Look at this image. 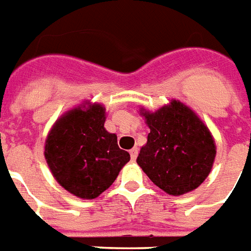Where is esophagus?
Listing matches in <instances>:
<instances>
[{"mask_svg": "<svg viewBox=\"0 0 251 251\" xmlns=\"http://www.w3.org/2000/svg\"><path fill=\"white\" fill-rule=\"evenodd\" d=\"M129 155L132 160H136V158H137V155H138V149L137 148L132 149V150L129 151Z\"/></svg>", "mask_w": 251, "mask_h": 251, "instance_id": "esophagus-1", "label": "esophagus"}]
</instances>
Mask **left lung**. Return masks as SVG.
Returning <instances> with one entry per match:
<instances>
[{
    "instance_id": "8db88e82",
    "label": "left lung",
    "mask_w": 251,
    "mask_h": 251,
    "mask_svg": "<svg viewBox=\"0 0 251 251\" xmlns=\"http://www.w3.org/2000/svg\"><path fill=\"white\" fill-rule=\"evenodd\" d=\"M150 133L137 163L155 185L169 195L195 190L208 177L215 145L196 114L178 101L155 113L145 111Z\"/></svg>"
}]
</instances>
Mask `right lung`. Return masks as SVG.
I'll use <instances>...</instances> for the list:
<instances>
[{
    "mask_svg": "<svg viewBox=\"0 0 251 251\" xmlns=\"http://www.w3.org/2000/svg\"><path fill=\"white\" fill-rule=\"evenodd\" d=\"M105 109L93 103L74 109L52 127L45 156L53 177L82 199H95L113 185L129 154L118 146L117 136L105 128Z\"/></svg>",
    "mask_w": 251,
    "mask_h": 251,
    "instance_id": "add662e5",
    "label": "right lung"
}]
</instances>
